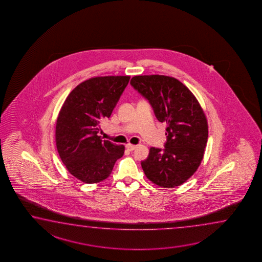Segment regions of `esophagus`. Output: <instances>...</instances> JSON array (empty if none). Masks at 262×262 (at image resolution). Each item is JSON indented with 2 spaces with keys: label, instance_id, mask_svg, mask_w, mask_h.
<instances>
[{
  "label": "esophagus",
  "instance_id": "1",
  "mask_svg": "<svg viewBox=\"0 0 262 262\" xmlns=\"http://www.w3.org/2000/svg\"><path fill=\"white\" fill-rule=\"evenodd\" d=\"M125 147H126V149H128V150H131V151L137 148L136 145H132V144H126Z\"/></svg>",
  "mask_w": 262,
  "mask_h": 262
}]
</instances>
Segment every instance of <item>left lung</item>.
<instances>
[{"label": "left lung", "instance_id": "1", "mask_svg": "<svg viewBox=\"0 0 262 262\" xmlns=\"http://www.w3.org/2000/svg\"><path fill=\"white\" fill-rule=\"evenodd\" d=\"M131 85L149 100L161 123H166L164 150L150 148L141 162L146 177L162 188L183 184L204 158L208 124L200 103L178 79L165 75H138Z\"/></svg>", "mask_w": 262, "mask_h": 262}]
</instances>
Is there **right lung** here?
<instances>
[{
	"label": "right lung",
	"instance_id": "right-lung-1",
	"mask_svg": "<svg viewBox=\"0 0 262 262\" xmlns=\"http://www.w3.org/2000/svg\"><path fill=\"white\" fill-rule=\"evenodd\" d=\"M130 76H98L78 84L62 105L56 124V143L62 163L82 182L108 179L124 146L102 140L100 121L108 118Z\"/></svg>",
	"mask_w": 262,
	"mask_h": 262
}]
</instances>
